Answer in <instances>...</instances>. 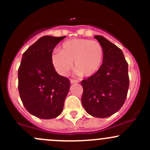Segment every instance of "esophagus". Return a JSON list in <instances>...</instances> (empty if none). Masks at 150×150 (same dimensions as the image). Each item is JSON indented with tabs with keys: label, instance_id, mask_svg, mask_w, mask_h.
Returning <instances> with one entry per match:
<instances>
[{
	"label": "esophagus",
	"instance_id": "34e87169",
	"mask_svg": "<svg viewBox=\"0 0 150 150\" xmlns=\"http://www.w3.org/2000/svg\"><path fill=\"white\" fill-rule=\"evenodd\" d=\"M78 81H75V80H70V83L73 84V83H78Z\"/></svg>",
	"mask_w": 150,
	"mask_h": 150
}]
</instances>
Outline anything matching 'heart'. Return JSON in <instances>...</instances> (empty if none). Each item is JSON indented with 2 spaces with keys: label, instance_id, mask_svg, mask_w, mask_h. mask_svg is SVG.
I'll list each match as a JSON object with an SVG mask.
<instances>
[{
  "label": "heart",
  "instance_id": "heart-1",
  "mask_svg": "<svg viewBox=\"0 0 150 150\" xmlns=\"http://www.w3.org/2000/svg\"><path fill=\"white\" fill-rule=\"evenodd\" d=\"M104 55V48L99 42L76 38L64 42L61 51H53L51 59L55 70L62 76L67 75L74 62L75 75L91 77L101 69Z\"/></svg>",
  "mask_w": 150,
  "mask_h": 150
}]
</instances>
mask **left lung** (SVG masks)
I'll use <instances>...</instances> for the list:
<instances>
[{
    "label": "left lung",
    "instance_id": "left-lung-1",
    "mask_svg": "<svg viewBox=\"0 0 150 150\" xmlns=\"http://www.w3.org/2000/svg\"><path fill=\"white\" fill-rule=\"evenodd\" d=\"M95 38L104 48V61L99 72L81 81V102L86 112L104 118L123 105L129 87L128 65L121 49L101 35Z\"/></svg>",
    "mask_w": 150,
    "mask_h": 150
}]
</instances>
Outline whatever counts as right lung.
<instances>
[{
    "label": "right lung",
    "mask_w": 150,
    "mask_h": 150,
    "mask_svg": "<svg viewBox=\"0 0 150 150\" xmlns=\"http://www.w3.org/2000/svg\"><path fill=\"white\" fill-rule=\"evenodd\" d=\"M62 37L43 36L23 54L18 70V88L25 109L41 119H52L63 110L70 83L56 72L51 54Z\"/></svg>",
    "instance_id": "right-lung-1"
}]
</instances>
